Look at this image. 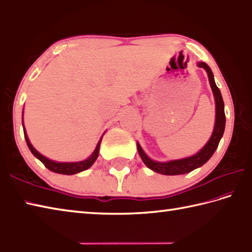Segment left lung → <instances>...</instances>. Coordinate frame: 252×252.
Instances as JSON below:
<instances>
[{"instance_id": "left-lung-1", "label": "left lung", "mask_w": 252, "mask_h": 252, "mask_svg": "<svg viewBox=\"0 0 252 252\" xmlns=\"http://www.w3.org/2000/svg\"><path fill=\"white\" fill-rule=\"evenodd\" d=\"M198 66L201 68H204L205 71H207L215 100V125L212 136L207 142V145L192 157L179 158V160H173L168 162H157L151 160V158L143 152L139 143L137 142L138 153H139L143 163H145L149 168L152 169V171L163 174V175H182V174L189 173L193 171V169L202 166L203 164L207 163L210 160V158L213 156V153L217 150V148L219 146L220 138L223 137L226 119H225L224 102L222 94H220V91L218 88L217 84H215L214 76L211 68H210L207 64L203 63V62L198 63Z\"/></svg>"}]
</instances>
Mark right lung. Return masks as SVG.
I'll return each mask as SVG.
<instances>
[{"label":"right lung","instance_id":"obj_1","mask_svg":"<svg viewBox=\"0 0 252 252\" xmlns=\"http://www.w3.org/2000/svg\"><path fill=\"white\" fill-rule=\"evenodd\" d=\"M24 127V135H25V139L26 142H27V146L29 148V150L32 151V155L39 158V160L44 164V166L49 168L50 171H52L54 173H59V174H64V175H73V174H77V173H80L83 171H86V169H88L92 164H94L96 160L97 156H99V150H100V143H101V139L100 141L97 142L96 148L94 149V151L92 155L88 158H86L85 161H80V162H56V161H52L50 160V158L43 157L41 153H39L35 149L32 147V143H30L29 139H28V136H27V132L25 130V126Z\"/></svg>","mask_w":252,"mask_h":252}]
</instances>
